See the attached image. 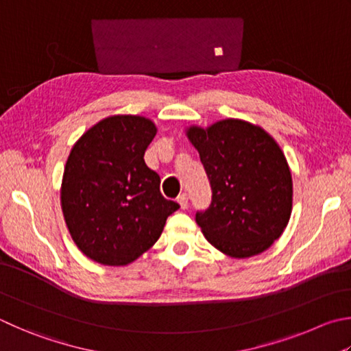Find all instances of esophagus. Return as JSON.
Returning <instances> with one entry per match:
<instances>
[{"instance_id":"34e87169","label":"esophagus","mask_w":351,"mask_h":351,"mask_svg":"<svg viewBox=\"0 0 351 351\" xmlns=\"http://www.w3.org/2000/svg\"><path fill=\"white\" fill-rule=\"evenodd\" d=\"M178 202H180V206L182 210H186L189 207V196L186 193H182L178 196Z\"/></svg>"}]
</instances>
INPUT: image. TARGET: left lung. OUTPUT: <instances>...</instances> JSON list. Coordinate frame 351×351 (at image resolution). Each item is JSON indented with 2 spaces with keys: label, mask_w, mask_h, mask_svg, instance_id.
I'll list each match as a JSON object with an SVG mask.
<instances>
[{
  "label": "left lung",
  "mask_w": 351,
  "mask_h": 351,
  "mask_svg": "<svg viewBox=\"0 0 351 351\" xmlns=\"http://www.w3.org/2000/svg\"><path fill=\"white\" fill-rule=\"evenodd\" d=\"M212 186V204L196 213L201 232L230 258H252L270 248L290 221L291 171L279 144L263 127L227 118L190 125Z\"/></svg>",
  "instance_id": "1"
}]
</instances>
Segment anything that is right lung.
<instances>
[{
  "label": "right lung",
  "mask_w": 351,
  "mask_h": 351,
  "mask_svg": "<svg viewBox=\"0 0 351 351\" xmlns=\"http://www.w3.org/2000/svg\"><path fill=\"white\" fill-rule=\"evenodd\" d=\"M156 132L141 114H113L82 133L70 150L61 208L76 247L95 263H133L180 208L161 195V180L144 162Z\"/></svg>",
  "instance_id": "obj_1"
}]
</instances>
